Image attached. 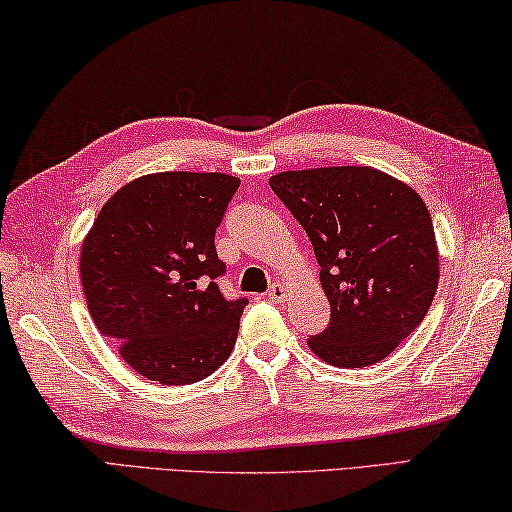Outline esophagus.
<instances>
[{"label": "esophagus", "instance_id": "34e87169", "mask_svg": "<svg viewBox=\"0 0 512 512\" xmlns=\"http://www.w3.org/2000/svg\"><path fill=\"white\" fill-rule=\"evenodd\" d=\"M267 297H270L272 303H283L285 299H288V288H285L283 283H276V285H272V290Z\"/></svg>", "mask_w": 512, "mask_h": 512}]
</instances>
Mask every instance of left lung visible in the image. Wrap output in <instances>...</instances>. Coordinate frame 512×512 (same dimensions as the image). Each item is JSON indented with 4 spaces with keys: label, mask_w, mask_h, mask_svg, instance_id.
Returning a JSON list of instances; mask_svg holds the SVG:
<instances>
[{
    "label": "left lung",
    "mask_w": 512,
    "mask_h": 512,
    "mask_svg": "<svg viewBox=\"0 0 512 512\" xmlns=\"http://www.w3.org/2000/svg\"><path fill=\"white\" fill-rule=\"evenodd\" d=\"M321 265L330 326L308 339L339 369L380 362L425 319L438 288V247L414 188L371 166L283 170L270 177Z\"/></svg>",
    "instance_id": "1"
}]
</instances>
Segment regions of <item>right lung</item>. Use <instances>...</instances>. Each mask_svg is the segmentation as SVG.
Returning <instances> with one entry per match:
<instances>
[{
	"mask_svg": "<svg viewBox=\"0 0 512 512\" xmlns=\"http://www.w3.org/2000/svg\"><path fill=\"white\" fill-rule=\"evenodd\" d=\"M240 179L166 170L121 186L80 247L89 315L143 378L204 380L236 346L247 299L218 290L215 229Z\"/></svg>",
	"mask_w": 512,
	"mask_h": 512,
	"instance_id": "1",
	"label": "right lung"
}]
</instances>
